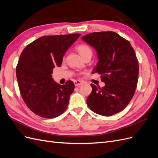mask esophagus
<instances>
[{"label":"esophagus","instance_id":"34e87169","mask_svg":"<svg viewBox=\"0 0 158 158\" xmlns=\"http://www.w3.org/2000/svg\"><path fill=\"white\" fill-rule=\"evenodd\" d=\"M83 84L82 81H80V80H76L74 81V85L76 86H79V85H82Z\"/></svg>","mask_w":158,"mask_h":158}]
</instances>
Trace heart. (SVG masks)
I'll return each mask as SVG.
<instances>
[{"mask_svg":"<svg viewBox=\"0 0 158 158\" xmlns=\"http://www.w3.org/2000/svg\"><path fill=\"white\" fill-rule=\"evenodd\" d=\"M76 50L78 51L79 54L82 58L86 55H92V49H91L88 45L80 44L76 47Z\"/></svg>","mask_w":158,"mask_h":158,"instance_id":"heart-1","label":"heart"}]
</instances>
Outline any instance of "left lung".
<instances>
[{
    "label": "left lung",
    "mask_w": 158,
    "mask_h": 158,
    "mask_svg": "<svg viewBox=\"0 0 158 158\" xmlns=\"http://www.w3.org/2000/svg\"><path fill=\"white\" fill-rule=\"evenodd\" d=\"M82 40L96 51L98 62L92 74H101L103 88L91 84L88 107L103 116H111L125 109L137 86L139 67L130 42L113 31L89 33Z\"/></svg>",
    "instance_id": "obj_1"
}]
</instances>
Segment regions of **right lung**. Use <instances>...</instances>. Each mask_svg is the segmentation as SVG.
Wrapping results in <instances>:
<instances>
[{
    "mask_svg": "<svg viewBox=\"0 0 158 158\" xmlns=\"http://www.w3.org/2000/svg\"><path fill=\"white\" fill-rule=\"evenodd\" d=\"M80 33L43 36L27 45L16 66V78L22 98L32 112L52 118L63 114L74 89L73 81L56 83L52 78L55 66L60 67L63 56Z\"/></svg>",
    "mask_w": 158,
    "mask_h": 158,
    "instance_id": "obj_1",
    "label": "right lung"
}]
</instances>
